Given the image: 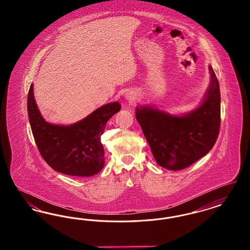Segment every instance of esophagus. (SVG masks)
Returning <instances> with one entry per match:
<instances>
[{"mask_svg":"<svg viewBox=\"0 0 250 250\" xmlns=\"http://www.w3.org/2000/svg\"><path fill=\"white\" fill-rule=\"evenodd\" d=\"M125 97L126 98V100H128L129 102H132V101H135L136 100V98H137V95L136 94L134 93V92H127L125 95Z\"/></svg>","mask_w":250,"mask_h":250,"instance_id":"obj_1","label":"esophagus"}]
</instances>
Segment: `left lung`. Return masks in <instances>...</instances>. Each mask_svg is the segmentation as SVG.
<instances>
[{"label": "left lung", "instance_id": "8db88e82", "mask_svg": "<svg viewBox=\"0 0 250 250\" xmlns=\"http://www.w3.org/2000/svg\"><path fill=\"white\" fill-rule=\"evenodd\" d=\"M210 84L201 104L183 115H173L153 106L136 107L145 139L156 163L168 170L190 166L214 145L220 127V90L213 67Z\"/></svg>", "mask_w": 250, "mask_h": 250}]
</instances>
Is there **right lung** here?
I'll return each instance as SVG.
<instances>
[{"label":"right lung","mask_w":250,"mask_h":250,"mask_svg":"<svg viewBox=\"0 0 250 250\" xmlns=\"http://www.w3.org/2000/svg\"><path fill=\"white\" fill-rule=\"evenodd\" d=\"M27 109L37 148L54 170L71 176L89 177L103 168L105 152L100 137L107 121L120 111L118 102L103 105L69 125H53L42 117L32 83L28 93Z\"/></svg>","instance_id":"1"}]
</instances>
